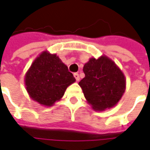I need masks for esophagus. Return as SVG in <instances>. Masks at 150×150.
<instances>
[{"label":"esophagus","mask_w":150,"mask_h":150,"mask_svg":"<svg viewBox=\"0 0 150 150\" xmlns=\"http://www.w3.org/2000/svg\"><path fill=\"white\" fill-rule=\"evenodd\" d=\"M74 77H75V79H76V81L77 82L79 80V75L78 73H75V74H74Z\"/></svg>","instance_id":"esophagus-1"}]
</instances>
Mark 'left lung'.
I'll return each mask as SVG.
<instances>
[{"mask_svg":"<svg viewBox=\"0 0 150 150\" xmlns=\"http://www.w3.org/2000/svg\"><path fill=\"white\" fill-rule=\"evenodd\" d=\"M85 77L79 83L88 104L101 112L116 106L126 88L122 71L106 55L91 58L83 66Z\"/></svg>","mask_w":150,"mask_h":150,"instance_id":"obj_1","label":"left lung"}]
</instances>
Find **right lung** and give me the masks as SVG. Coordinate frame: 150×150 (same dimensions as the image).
<instances>
[{"label":"right lung","instance_id":"1","mask_svg":"<svg viewBox=\"0 0 150 150\" xmlns=\"http://www.w3.org/2000/svg\"><path fill=\"white\" fill-rule=\"evenodd\" d=\"M75 82V77L59 56L47 50L34 59L25 75L30 97L46 107H51L60 100L67 87Z\"/></svg>","mask_w":150,"mask_h":150}]
</instances>
